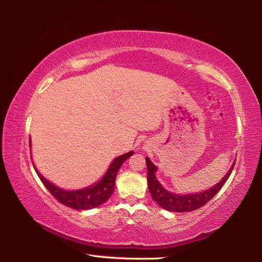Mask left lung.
<instances>
[{"label": "left lung", "instance_id": "8db88e82", "mask_svg": "<svg viewBox=\"0 0 262 262\" xmlns=\"http://www.w3.org/2000/svg\"><path fill=\"white\" fill-rule=\"evenodd\" d=\"M145 162H147L148 167V188L154 199V201H156L157 205L164 208L165 210L174 212L193 211L205 206L206 203L208 201H210L211 199L219 193V190L223 187L225 181L228 180L230 174H231L234 163H236V161H234L231 167H230V170L227 172V174L220 180V183L215 184L212 187L196 193L176 194L164 188L162 184L159 183L156 177L158 167L150 161L149 157H145Z\"/></svg>", "mask_w": 262, "mask_h": 262}]
</instances>
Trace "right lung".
<instances>
[{
    "label": "right lung",
    "instance_id": "obj_1",
    "mask_svg": "<svg viewBox=\"0 0 262 262\" xmlns=\"http://www.w3.org/2000/svg\"><path fill=\"white\" fill-rule=\"evenodd\" d=\"M30 147H31V139H30ZM134 151H129L127 154H123L121 156L114 158L112 163L110 164L107 170H106L105 174L97 181V183L92 184L86 187L78 188V189H63L53 184L52 181L47 180L38 168L35 167L33 164V167L35 172L45 187L50 190V193L54 196L57 201L62 205L67 206L69 208L77 210H89L92 208L99 207L103 205L111 198V195L114 192L115 187V178L119 170L125 161H127Z\"/></svg>",
    "mask_w": 262,
    "mask_h": 262
}]
</instances>
